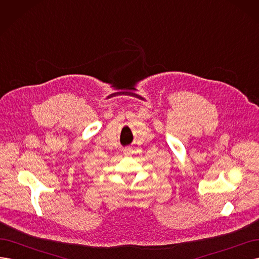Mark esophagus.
Returning <instances> with one entry per match:
<instances>
[{
	"instance_id": "obj_1",
	"label": "esophagus",
	"mask_w": 259,
	"mask_h": 259,
	"mask_svg": "<svg viewBox=\"0 0 259 259\" xmlns=\"http://www.w3.org/2000/svg\"><path fill=\"white\" fill-rule=\"evenodd\" d=\"M124 154H130L131 153V150H130V149H124Z\"/></svg>"
}]
</instances>
